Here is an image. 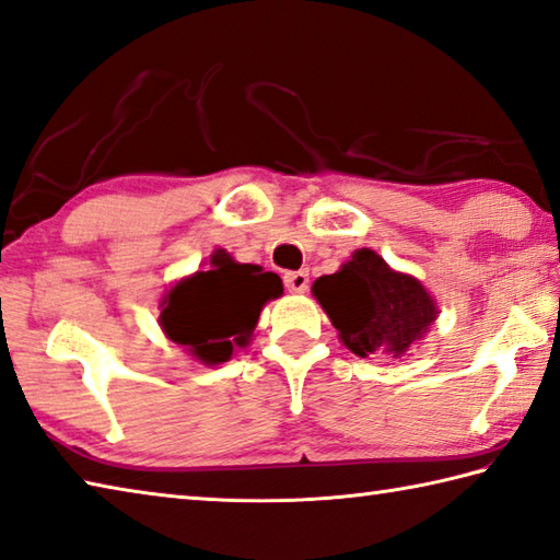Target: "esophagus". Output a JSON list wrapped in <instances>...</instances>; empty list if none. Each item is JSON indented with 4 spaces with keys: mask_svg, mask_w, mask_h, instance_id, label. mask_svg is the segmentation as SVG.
Listing matches in <instances>:
<instances>
[{
    "mask_svg": "<svg viewBox=\"0 0 560 560\" xmlns=\"http://www.w3.org/2000/svg\"><path fill=\"white\" fill-rule=\"evenodd\" d=\"M308 283H311V279L305 269L283 273V287H287V291H291V293H305L308 291Z\"/></svg>",
    "mask_w": 560,
    "mask_h": 560,
    "instance_id": "34e87169",
    "label": "esophagus"
}]
</instances>
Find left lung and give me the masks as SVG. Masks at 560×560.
I'll return each mask as SVG.
<instances>
[{"instance_id":"8db88e82","label":"left lung","mask_w":560,"mask_h":560,"mask_svg":"<svg viewBox=\"0 0 560 560\" xmlns=\"http://www.w3.org/2000/svg\"><path fill=\"white\" fill-rule=\"evenodd\" d=\"M313 293L342 342L361 359L405 354L436 317L422 283L393 271L366 247L357 249L337 273L317 279Z\"/></svg>"}]
</instances>
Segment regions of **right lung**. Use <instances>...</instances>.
Segmentation results:
<instances>
[{
	"instance_id": "add662e5",
	"label": "right lung",
	"mask_w": 560,
	"mask_h": 560,
	"mask_svg": "<svg viewBox=\"0 0 560 560\" xmlns=\"http://www.w3.org/2000/svg\"><path fill=\"white\" fill-rule=\"evenodd\" d=\"M213 269L199 271L170 289L162 301L160 325L172 342L189 347L203 364H221L233 347H245L255 332L261 305L283 293L273 271L237 265L215 252Z\"/></svg>"
}]
</instances>
